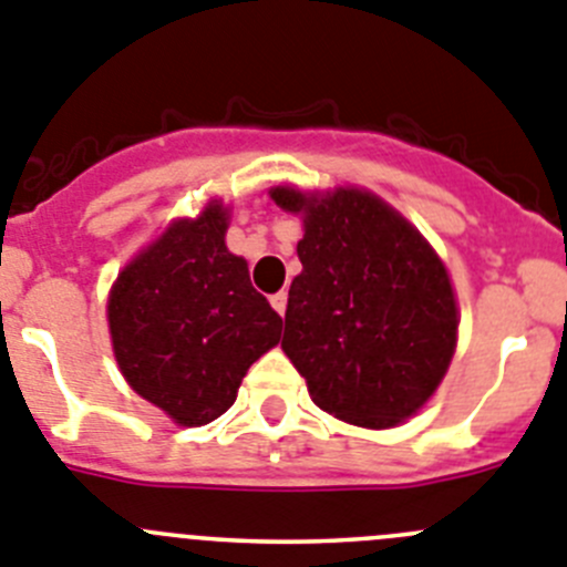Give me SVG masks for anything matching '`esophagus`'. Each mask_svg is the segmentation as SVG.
Segmentation results:
<instances>
[{"instance_id": "obj_1", "label": "esophagus", "mask_w": 567, "mask_h": 567, "mask_svg": "<svg viewBox=\"0 0 567 567\" xmlns=\"http://www.w3.org/2000/svg\"><path fill=\"white\" fill-rule=\"evenodd\" d=\"M271 305H274V310H277L279 316H285V308H288V293H285V290L274 293L271 296Z\"/></svg>"}]
</instances>
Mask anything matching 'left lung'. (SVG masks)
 Returning <instances> with one entry per match:
<instances>
[{"label": "left lung", "mask_w": 567, "mask_h": 567, "mask_svg": "<svg viewBox=\"0 0 567 567\" xmlns=\"http://www.w3.org/2000/svg\"><path fill=\"white\" fill-rule=\"evenodd\" d=\"M271 197L305 214L282 350L313 404L355 426L386 430L426 404L457 341L452 282L430 243L359 188Z\"/></svg>", "instance_id": "8db88e82"}]
</instances>
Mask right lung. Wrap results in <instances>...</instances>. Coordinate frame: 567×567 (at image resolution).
<instances>
[{"label": "right lung", "instance_id": "1", "mask_svg": "<svg viewBox=\"0 0 567 567\" xmlns=\"http://www.w3.org/2000/svg\"><path fill=\"white\" fill-rule=\"evenodd\" d=\"M226 228L220 203L172 223L121 271L106 305L124 379L181 426L220 417L248 367L282 336V316L226 248Z\"/></svg>", "mask_w": 567, "mask_h": 567}]
</instances>
